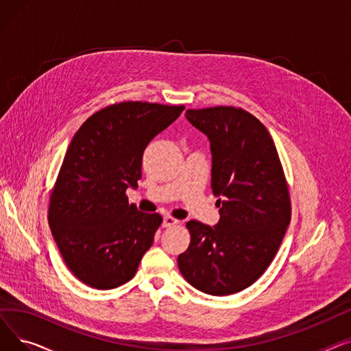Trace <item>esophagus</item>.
Here are the masks:
<instances>
[{
	"label": "esophagus",
	"instance_id": "esophagus-1",
	"mask_svg": "<svg viewBox=\"0 0 351 351\" xmlns=\"http://www.w3.org/2000/svg\"><path fill=\"white\" fill-rule=\"evenodd\" d=\"M180 220L172 217V216H165L163 217V226L165 228H169V226H175V225H179Z\"/></svg>",
	"mask_w": 351,
	"mask_h": 351
}]
</instances>
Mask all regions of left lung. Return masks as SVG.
<instances>
[{
	"instance_id": "1",
	"label": "left lung",
	"mask_w": 351,
	"mask_h": 351,
	"mask_svg": "<svg viewBox=\"0 0 351 351\" xmlns=\"http://www.w3.org/2000/svg\"><path fill=\"white\" fill-rule=\"evenodd\" d=\"M186 118L209 138L220 219L213 228L189 220L178 266L195 289L228 296L253 285L278 253L291 216L287 182L266 126L245 109H188Z\"/></svg>"
}]
</instances>
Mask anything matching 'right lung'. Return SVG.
Wrapping results in <instances>:
<instances>
[{
	"label": "right lung",
	"mask_w": 351,
	"mask_h": 351,
	"mask_svg": "<svg viewBox=\"0 0 351 351\" xmlns=\"http://www.w3.org/2000/svg\"><path fill=\"white\" fill-rule=\"evenodd\" d=\"M183 105L128 101L90 115L73 135L49 197L48 222L68 269L108 290L131 280L162 223L126 189L142 178L145 147L179 118Z\"/></svg>",
	"instance_id": "1"
}]
</instances>
